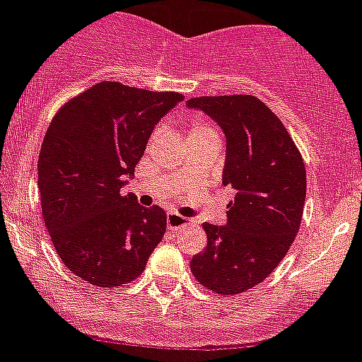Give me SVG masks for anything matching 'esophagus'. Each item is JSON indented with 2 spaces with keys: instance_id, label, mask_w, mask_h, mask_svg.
<instances>
[{
  "instance_id": "esophagus-1",
  "label": "esophagus",
  "mask_w": 362,
  "mask_h": 362,
  "mask_svg": "<svg viewBox=\"0 0 362 362\" xmlns=\"http://www.w3.org/2000/svg\"><path fill=\"white\" fill-rule=\"evenodd\" d=\"M189 224L187 218L180 216L178 213H168V228L169 229H182Z\"/></svg>"
}]
</instances>
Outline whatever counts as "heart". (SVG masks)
<instances>
[{
    "label": "heart",
    "instance_id": "obj_1",
    "mask_svg": "<svg viewBox=\"0 0 362 362\" xmlns=\"http://www.w3.org/2000/svg\"><path fill=\"white\" fill-rule=\"evenodd\" d=\"M187 136H189V140H191V138L218 136V134H216L215 127H211V125L206 124V122H202V120H197L189 125V133H187Z\"/></svg>",
    "mask_w": 362,
    "mask_h": 362
}]
</instances>
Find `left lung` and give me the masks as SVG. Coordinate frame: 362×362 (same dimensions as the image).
I'll return each mask as SVG.
<instances>
[{
    "label": "left lung",
    "instance_id": "1",
    "mask_svg": "<svg viewBox=\"0 0 362 362\" xmlns=\"http://www.w3.org/2000/svg\"><path fill=\"white\" fill-rule=\"evenodd\" d=\"M185 105L222 129V184L235 191L226 224H204L206 250L191 259V272L215 293H242L281 264L297 237L306 200L304 162L282 122L255 96H200Z\"/></svg>",
    "mask_w": 362,
    "mask_h": 362
}]
</instances>
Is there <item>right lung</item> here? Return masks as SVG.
I'll list each match as a JSON object with an SVG mask.
<instances>
[{
    "instance_id": "obj_1",
    "label": "right lung",
    "mask_w": 362,
    "mask_h": 362,
    "mask_svg": "<svg viewBox=\"0 0 362 362\" xmlns=\"http://www.w3.org/2000/svg\"><path fill=\"white\" fill-rule=\"evenodd\" d=\"M182 100L102 81L50 122L37 160L43 220L59 259L89 284L131 282L162 240V207L138 206L122 187L134 178L155 125Z\"/></svg>"
}]
</instances>
